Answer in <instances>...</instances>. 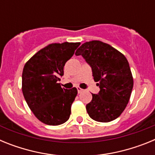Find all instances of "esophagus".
Wrapping results in <instances>:
<instances>
[{"label":"esophagus","mask_w":155,"mask_h":155,"mask_svg":"<svg viewBox=\"0 0 155 155\" xmlns=\"http://www.w3.org/2000/svg\"><path fill=\"white\" fill-rule=\"evenodd\" d=\"M77 90H78V93H81L82 91H83V89H82V88H81V87H77Z\"/></svg>","instance_id":"obj_1"}]
</instances>
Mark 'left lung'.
<instances>
[{
  "instance_id": "left-lung-1",
  "label": "left lung",
  "mask_w": 155,
  "mask_h": 155,
  "mask_svg": "<svg viewBox=\"0 0 155 155\" xmlns=\"http://www.w3.org/2000/svg\"><path fill=\"white\" fill-rule=\"evenodd\" d=\"M75 55H81L91 66L94 81L99 86L98 94L86 105L92 120L108 123L118 118L130 98L134 78L128 61L120 51L102 41L84 42Z\"/></svg>"
}]
</instances>
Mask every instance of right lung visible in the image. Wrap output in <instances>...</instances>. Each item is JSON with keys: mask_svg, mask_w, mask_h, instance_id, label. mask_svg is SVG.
I'll return each instance as SVG.
<instances>
[{"mask_svg": "<svg viewBox=\"0 0 155 155\" xmlns=\"http://www.w3.org/2000/svg\"><path fill=\"white\" fill-rule=\"evenodd\" d=\"M80 44L68 42L49 44L25 64L23 95L35 117L46 125H61L70 118L78 90L65 89L59 81L64 75L66 62Z\"/></svg>", "mask_w": 155, "mask_h": 155, "instance_id": "right-lung-1", "label": "right lung"}]
</instances>
